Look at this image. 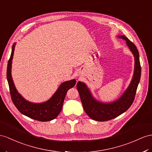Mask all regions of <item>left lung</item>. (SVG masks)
Here are the masks:
<instances>
[{
    "label": "left lung",
    "mask_w": 152,
    "mask_h": 152,
    "mask_svg": "<svg viewBox=\"0 0 152 152\" xmlns=\"http://www.w3.org/2000/svg\"><path fill=\"white\" fill-rule=\"evenodd\" d=\"M126 41V45L134 54L135 59L134 72L131 82L126 90L119 99L110 103H102L95 99L86 84L78 81L77 90L84 110L90 118L98 121H105L114 119L126 112L133 103L136 91L141 78V67L139 61V54L133 42L125 36H118Z\"/></svg>",
    "instance_id": "obj_1"
}]
</instances>
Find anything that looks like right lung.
Here are the masks:
<instances>
[{"label":"right lung","instance_id":"1","mask_svg":"<svg viewBox=\"0 0 152 152\" xmlns=\"http://www.w3.org/2000/svg\"><path fill=\"white\" fill-rule=\"evenodd\" d=\"M15 45L16 43H14L7 67V80L13 104L20 113L33 119L40 121H49L55 119L62 109L65 97L68 90L75 85V79L62 83L51 98L45 102L34 103L28 102L18 92L11 76V64Z\"/></svg>","mask_w":152,"mask_h":152}]
</instances>
